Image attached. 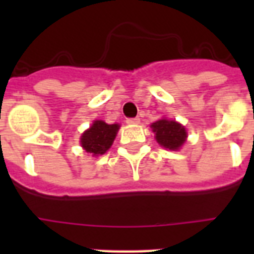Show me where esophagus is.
Returning a JSON list of instances; mask_svg holds the SVG:
<instances>
[{
	"label": "esophagus",
	"instance_id": "1",
	"mask_svg": "<svg viewBox=\"0 0 254 254\" xmlns=\"http://www.w3.org/2000/svg\"><path fill=\"white\" fill-rule=\"evenodd\" d=\"M127 123L129 124V125H137V124H139V119L138 117H133V119H127Z\"/></svg>",
	"mask_w": 254,
	"mask_h": 254
}]
</instances>
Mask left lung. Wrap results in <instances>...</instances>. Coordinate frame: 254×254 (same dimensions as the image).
<instances>
[{
	"instance_id": "1",
	"label": "left lung",
	"mask_w": 254,
	"mask_h": 254,
	"mask_svg": "<svg viewBox=\"0 0 254 254\" xmlns=\"http://www.w3.org/2000/svg\"><path fill=\"white\" fill-rule=\"evenodd\" d=\"M151 127L155 133L157 142L169 150H178L185 143L187 137L185 127H182L177 121L159 120L151 124Z\"/></svg>"
}]
</instances>
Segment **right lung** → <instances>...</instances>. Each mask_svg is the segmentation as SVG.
<instances>
[{"instance_id": "add662e5", "label": "right lung", "mask_w": 254, "mask_h": 254, "mask_svg": "<svg viewBox=\"0 0 254 254\" xmlns=\"http://www.w3.org/2000/svg\"><path fill=\"white\" fill-rule=\"evenodd\" d=\"M119 127L117 124L108 125L101 120H97L81 135V146L87 153H91L92 155L104 154L112 146Z\"/></svg>"}]
</instances>
